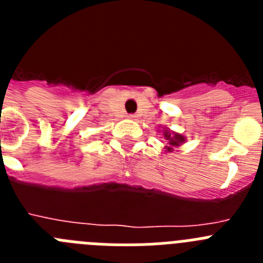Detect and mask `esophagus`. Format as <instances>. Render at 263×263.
<instances>
[{
	"instance_id": "esophagus-1",
	"label": "esophagus",
	"mask_w": 263,
	"mask_h": 263,
	"mask_svg": "<svg viewBox=\"0 0 263 263\" xmlns=\"http://www.w3.org/2000/svg\"><path fill=\"white\" fill-rule=\"evenodd\" d=\"M136 117H137V116L133 115V113H132V115H127V118H130V120H134Z\"/></svg>"
}]
</instances>
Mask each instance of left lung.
Returning <instances> with one entry per match:
<instances>
[{
  "mask_svg": "<svg viewBox=\"0 0 263 263\" xmlns=\"http://www.w3.org/2000/svg\"><path fill=\"white\" fill-rule=\"evenodd\" d=\"M164 138H167L170 141V147H166L167 152H173L171 146H178L179 143H182L184 141V138L180 134H171L170 132H164Z\"/></svg>",
  "mask_w": 263,
  "mask_h": 263,
  "instance_id": "obj_1",
  "label": "left lung"
}]
</instances>
